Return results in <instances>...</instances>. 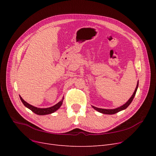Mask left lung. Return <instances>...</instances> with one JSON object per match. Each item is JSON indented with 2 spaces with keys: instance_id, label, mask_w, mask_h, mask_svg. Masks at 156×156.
<instances>
[{
  "instance_id": "8db88e82",
  "label": "left lung",
  "mask_w": 156,
  "mask_h": 156,
  "mask_svg": "<svg viewBox=\"0 0 156 156\" xmlns=\"http://www.w3.org/2000/svg\"><path fill=\"white\" fill-rule=\"evenodd\" d=\"M138 86H139V81H137V84H136V88L135 90V91L133 94V95H132L131 96V98L129 99V100L127 101L125 104H124L123 105H122L119 107H117L116 108H113V109H106V108H98V107H94L93 105H92V107L94 108V109L96 110L97 111L100 112L101 113H103V114H106V115H113V114H116V113L119 112L122 110H124L126 109V108L128 107L130 104L132 102V101H133V98L135 96V94L136 92V90H137V88H138Z\"/></svg>"
}]
</instances>
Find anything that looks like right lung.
I'll list each match as a JSON object with an SVG mask.
<instances>
[{"instance_id": "obj_1", "label": "right lung", "mask_w": 156, "mask_h": 156, "mask_svg": "<svg viewBox=\"0 0 156 156\" xmlns=\"http://www.w3.org/2000/svg\"><path fill=\"white\" fill-rule=\"evenodd\" d=\"M21 100L22 101V103H23L26 107H27L28 108H29L30 110H31L33 112H34L35 114L38 115H49V114H51L54 112H55L56 111H57L58 108L61 107L62 104V102L64 100V97L62 98V100L60 101L58 103H56V105L52 106L51 107H48V108H37L36 107L33 106L29 103H28L27 102H26L20 96Z\"/></svg>"}]
</instances>
